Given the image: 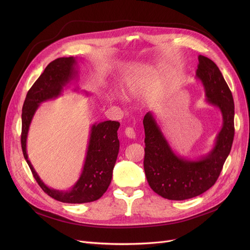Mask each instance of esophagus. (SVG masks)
Instances as JSON below:
<instances>
[{"instance_id":"34e87169","label":"esophagus","mask_w":250,"mask_h":250,"mask_svg":"<svg viewBox=\"0 0 250 250\" xmlns=\"http://www.w3.org/2000/svg\"><path fill=\"white\" fill-rule=\"evenodd\" d=\"M125 134L129 139H135L136 138V132L133 127H126L125 129Z\"/></svg>"}]
</instances>
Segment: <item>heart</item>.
Wrapping results in <instances>:
<instances>
[{"label": "heart", "instance_id": "b5f03b06", "mask_svg": "<svg viewBox=\"0 0 250 250\" xmlns=\"http://www.w3.org/2000/svg\"><path fill=\"white\" fill-rule=\"evenodd\" d=\"M139 91H140V84L138 82H135L133 84H130L128 86V89H127V96L133 97V96H135L138 93Z\"/></svg>", "mask_w": 250, "mask_h": 250}]
</instances>
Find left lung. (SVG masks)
<instances>
[{"label": "left lung", "mask_w": 250, "mask_h": 250, "mask_svg": "<svg viewBox=\"0 0 250 250\" xmlns=\"http://www.w3.org/2000/svg\"><path fill=\"white\" fill-rule=\"evenodd\" d=\"M195 78L204 86L206 101L219 108L223 117L215 145L207 155L194 160L178 156L170 147L153 112L149 111L143 121L145 174L150 188L167 200L191 199L211 188L222 171L234 139V100L217 64L199 56Z\"/></svg>", "instance_id": "obj_1"}]
</instances>
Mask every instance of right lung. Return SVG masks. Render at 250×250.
Masks as SVG:
<instances>
[{
    "mask_svg": "<svg viewBox=\"0 0 250 250\" xmlns=\"http://www.w3.org/2000/svg\"><path fill=\"white\" fill-rule=\"evenodd\" d=\"M76 67L77 59L74 57L59 58L52 61L29 89L22 108L21 146L24 158L35 180L45 193L62 203L84 204L100 199L110 185L113 167L120 150V141L117 139L120 123L106 121L92 125L82 173L69 190L48 188L36 173L26 151L29 126L39 105L62 95L63 88L77 78ZM86 94H88L87 92Z\"/></svg>",
    "mask_w": 250,
    "mask_h": 250,
    "instance_id": "1",
    "label": "right lung"
}]
</instances>
